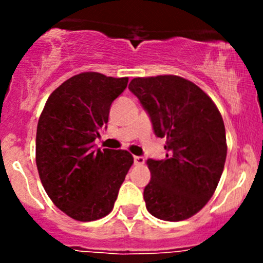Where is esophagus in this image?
Returning a JSON list of instances; mask_svg holds the SVG:
<instances>
[{"mask_svg":"<svg viewBox=\"0 0 263 263\" xmlns=\"http://www.w3.org/2000/svg\"><path fill=\"white\" fill-rule=\"evenodd\" d=\"M134 163L135 165H142L145 163L144 156H134Z\"/></svg>","mask_w":263,"mask_h":263,"instance_id":"obj_1","label":"esophagus"}]
</instances>
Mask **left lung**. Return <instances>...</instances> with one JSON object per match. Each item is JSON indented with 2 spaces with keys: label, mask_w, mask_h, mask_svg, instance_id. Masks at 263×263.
I'll return each mask as SVG.
<instances>
[{
  "label": "left lung",
  "mask_w": 263,
  "mask_h": 263,
  "mask_svg": "<svg viewBox=\"0 0 263 263\" xmlns=\"http://www.w3.org/2000/svg\"><path fill=\"white\" fill-rule=\"evenodd\" d=\"M128 89L150 117L154 134L166 140L165 159L146 161L147 211L165 221L188 219L213 197L224 171L222 117L206 92L179 76L136 78Z\"/></svg>",
  "instance_id": "obj_1"
}]
</instances>
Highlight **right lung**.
<instances>
[{"mask_svg": "<svg viewBox=\"0 0 263 263\" xmlns=\"http://www.w3.org/2000/svg\"><path fill=\"white\" fill-rule=\"evenodd\" d=\"M127 82L128 78L79 73L49 95L39 117L35 160L42 184L53 203L79 221L113 210L134 163L128 151L100 150L94 144Z\"/></svg>", "mask_w": 263, "mask_h": 263, "instance_id": "right-lung-1", "label": "right lung"}]
</instances>
